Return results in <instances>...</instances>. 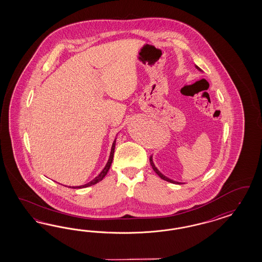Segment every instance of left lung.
<instances>
[{
	"mask_svg": "<svg viewBox=\"0 0 262 262\" xmlns=\"http://www.w3.org/2000/svg\"><path fill=\"white\" fill-rule=\"evenodd\" d=\"M196 68L198 69L199 71H202L201 70V68H199L198 66H196ZM150 163H151V167H152V169H154V171L157 173V174H159V177H160V179H162V180H164V181H166V182H169V183H176V184H182L181 183H179V182H174L173 180H170L169 178H167L165 177L164 174H162V173H160L159 171V169L156 167L155 165V163H154V161H152V157H150Z\"/></svg>",
	"mask_w": 262,
	"mask_h": 262,
	"instance_id": "left-lung-1",
	"label": "left lung"
}]
</instances>
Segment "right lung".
Instances as JSON below:
<instances>
[{"instance_id":"obj_1","label":"right lung","mask_w":262,"mask_h":262,"mask_svg":"<svg viewBox=\"0 0 262 262\" xmlns=\"http://www.w3.org/2000/svg\"><path fill=\"white\" fill-rule=\"evenodd\" d=\"M115 143H116V138L114 139V141L112 143V147H111V155H110V159H108V161H107V163H106V165L104 166V168L103 169V171L99 174V176H97L95 179L93 180V181H91V182H89V183H86V184H84V185H80V186H74V187H72V188H84V187H88V186H91V185H94L97 183H99V182H101L102 180H103V178L105 177V174H107V172H108V170H110V168H111V163H112V160H113V155H114V150H115Z\"/></svg>"}]
</instances>
